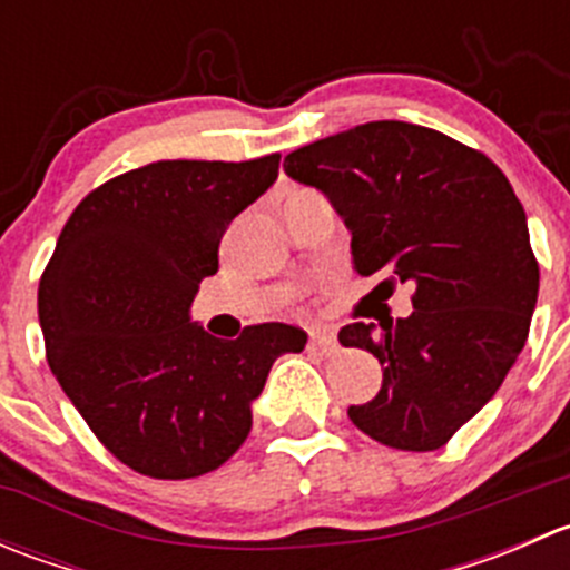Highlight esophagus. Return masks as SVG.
I'll use <instances>...</instances> for the list:
<instances>
[{"label": "esophagus", "instance_id": "1", "mask_svg": "<svg viewBox=\"0 0 570 570\" xmlns=\"http://www.w3.org/2000/svg\"><path fill=\"white\" fill-rule=\"evenodd\" d=\"M308 347L312 350H320V353H325V355H331V353H336V336H333L331 331H312L308 333Z\"/></svg>", "mask_w": 570, "mask_h": 570}]
</instances>
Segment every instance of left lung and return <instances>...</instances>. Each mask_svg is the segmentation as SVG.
I'll return each mask as SVG.
<instances>
[{
	"label": "left lung",
	"mask_w": 570,
	"mask_h": 570,
	"mask_svg": "<svg viewBox=\"0 0 570 570\" xmlns=\"http://www.w3.org/2000/svg\"><path fill=\"white\" fill-rule=\"evenodd\" d=\"M284 170L331 198L358 275H383L386 297L413 286L407 317L338 331L344 347L383 366L381 392L347 416L394 450H441L502 386L538 303V258L508 176L476 148L405 120L297 148Z\"/></svg>",
	"instance_id": "left-lung-1"
}]
</instances>
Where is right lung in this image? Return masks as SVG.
Returning <instances> with one entry per match:
<instances>
[{"label":"right lung","instance_id":"1","mask_svg":"<svg viewBox=\"0 0 570 570\" xmlns=\"http://www.w3.org/2000/svg\"><path fill=\"white\" fill-rule=\"evenodd\" d=\"M278 163L163 159L109 178L68 217L40 275L51 375L137 474L189 480L226 463L248 439L269 366L306 347L284 322L234 342L189 322L228 223L267 193Z\"/></svg>","mask_w":570,"mask_h":570}]
</instances>
